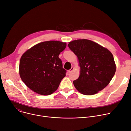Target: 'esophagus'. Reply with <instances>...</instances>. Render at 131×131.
Here are the masks:
<instances>
[{"mask_svg": "<svg viewBox=\"0 0 131 131\" xmlns=\"http://www.w3.org/2000/svg\"><path fill=\"white\" fill-rule=\"evenodd\" d=\"M73 70H74V67H72L71 69H70V70H68V72H69V73L73 71Z\"/></svg>", "mask_w": 131, "mask_h": 131, "instance_id": "1", "label": "esophagus"}]
</instances>
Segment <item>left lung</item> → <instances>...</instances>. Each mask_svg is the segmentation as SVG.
Returning a JSON list of instances; mask_svg holds the SVG:
<instances>
[{
  "label": "left lung",
  "instance_id": "obj_1",
  "mask_svg": "<svg viewBox=\"0 0 131 131\" xmlns=\"http://www.w3.org/2000/svg\"><path fill=\"white\" fill-rule=\"evenodd\" d=\"M68 47L77 56L80 67L79 77L73 82L75 89L86 95L96 94L104 89L116 71L112 53L88 39L73 40Z\"/></svg>",
  "mask_w": 131,
  "mask_h": 131
}]
</instances>
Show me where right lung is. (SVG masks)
Segmentation results:
<instances>
[{"mask_svg": "<svg viewBox=\"0 0 131 131\" xmlns=\"http://www.w3.org/2000/svg\"><path fill=\"white\" fill-rule=\"evenodd\" d=\"M66 42L47 41L27 50L19 63V75L25 84L34 92L48 95L55 92L66 76V70L59 55Z\"/></svg>", "mask_w": 131, "mask_h": 131, "instance_id": "obj_1", "label": "right lung"}]
</instances>
